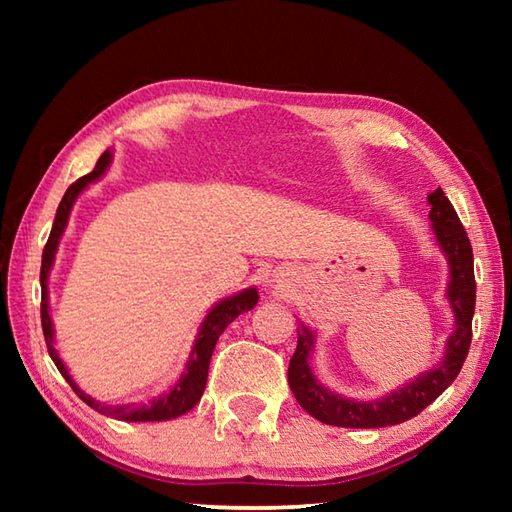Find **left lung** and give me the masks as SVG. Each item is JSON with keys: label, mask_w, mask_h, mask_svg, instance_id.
Masks as SVG:
<instances>
[{"label": "left lung", "mask_w": 512, "mask_h": 512, "mask_svg": "<svg viewBox=\"0 0 512 512\" xmlns=\"http://www.w3.org/2000/svg\"><path fill=\"white\" fill-rule=\"evenodd\" d=\"M431 203V223L436 232L438 244L447 253L449 266H452V282H449L447 296L456 314V329L447 343V354L436 370L427 372L413 381V384L400 388L393 395L379 402H352L325 391L311 375L309 350L314 343L309 329H302L298 336V348L293 352L289 363V386L296 395L298 404L316 420L332 424V427L350 429H379L391 424L406 422L436 400V397L452 384L461 372L467 352L472 343V316L476 302V280H474V255L470 239L463 228L461 219L449 203L443 189L429 194Z\"/></svg>", "instance_id": "1"}]
</instances>
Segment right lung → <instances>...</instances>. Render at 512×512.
<instances>
[{
  "mask_svg": "<svg viewBox=\"0 0 512 512\" xmlns=\"http://www.w3.org/2000/svg\"><path fill=\"white\" fill-rule=\"evenodd\" d=\"M110 162V153L106 151L97 160V167H94L92 173L88 176H83L76 180L67 187V192L63 196V201H60L58 210H56V219L54 225H51V232H49V239L45 244V250H42V266H40V287H42V300H40V318H42V334H45V341H47V350H49V357L51 361L56 363V368L60 370V375L67 379V384L72 386V391L81 397V400L92 406L94 411H99L101 415H108V418H117V420H126V422H158V420H171V418H178V415H183L187 411H192L194 406L201 402L203 391H205V384H207V368H210V359H212V352H214V345L219 341V336L223 334V329L228 327L232 320H235L241 311H248L257 305V291L255 289H246L244 293H237V296H232L228 300H223L216 305L210 314H207L205 323L201 327V332H198V339L196 345L192 350V357L187 361V372L176 386L171 388L167 395L158 397V400H153L149 404H128V406H108V404H99L94 402L90 395H85L79 386L74 384L72 377H69L67 368L63 366V361H60L58 352L54 348V329H51V316H49V302H47V275L51 271V262H54V255H56V248H58V241L60 235H63L65 225H67V216L69 210H72V205L76 201V196H79L88 183L92 180H97L103 171H106Z\"/></svg>",
  "mask_w": 512,
  "mask_h": 512,
  "instance_id": "right-lung-1",
  "label": "right lung"
}]
</instances>
